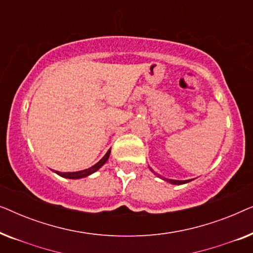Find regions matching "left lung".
Returning a JSON list of instances; mask_svg holds the SVG:
<instances>
[{
    "label": "left lung",
    "mask_w": 253,
    "mask_h": 253,
    "mask_svg": "<svg viewBox=\"0 0 253 253\" xmlns=\"http://www.w3.org/2000/svg\"><path fill=\"white\" fill-rule=\"evenodd\" d=\"M150 169H151V171H153V169H152V168H150ZM154 174H155V172H154ZM155 175H158V174H155ZM158 176H159V177H161L160 175H158ZM161 178L165 179V181L169 182V183H170V184H177V185L184 184V183H189L190 182V179H186V181H177V179H168V178H165V177H161Z\"/></svg>",
    "instance_id": "8db88e82"
}]
</instances>
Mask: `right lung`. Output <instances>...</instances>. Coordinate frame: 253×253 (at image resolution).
I'll use <instances>...</instances> for the list:
<instances>
[{
	"label": "right lung",
	"mask_w": 253,
	"mask_h": 253,
	"mask_svg": "<svg viewBox=\"0 0 253 253\" xmlns=\"http://www.w3.org/2000/svg\"><path fill=\"white\" fill-rule=\"evenodd\" d=\"M109 155H110V150H108V152H107V153L105 154V157H103L99 162H96V164L94 166H92V167H89L87 169H84V170L72 171V172H61V171H55V172H56L57 175H60L61 177L70 178V179H78V178L86 177V176H89L91 174H93V172L99 170V169L106 164L107 160H108Z\"/></svg>",
	"instance_id": "right-lung-1"
}]
</instances>
